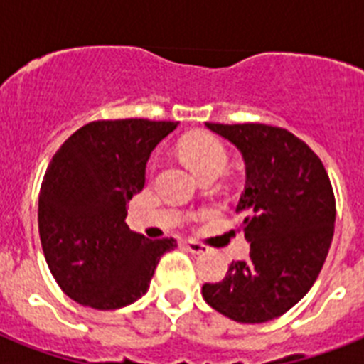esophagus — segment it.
<instances>
[{"label": "esophagus", "mask_w": 364, "mask_h": 364, "mask_svg": "<svg viewBox=\"0 0 364 364\" xmlns=\"http://www.w3.org/2000/svg\"><path fill=\"white\" fill-rule=\"evenodd\" d=\"M184 247L188 250V252H191L193 255H200V253L208 252V247H205L204 244L195 242V240H188V242H184Z\"/></svg>", "instance_id": "obj_1"}]
</instances>
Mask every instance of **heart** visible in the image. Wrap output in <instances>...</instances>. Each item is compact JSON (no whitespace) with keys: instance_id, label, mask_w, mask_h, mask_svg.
<instances>
[{"instance_id":"1","label":"heart","mask_w":364,"mask_h":364,"mask_svg":"<svg viewBox=\"0 0 364 364\" xmlns=\"http://www.w3.org/2000/svg\"><path fill=\"white\" fill-rule=\"evenodd\" d=\"M180 153L198 175L208 171H224L228 164V153L224 146L210 134L186 138L180 146Z\"/></svg>"}]
</instances>
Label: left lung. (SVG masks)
Wrapping results in <instances>:
<instances>
[{
    "instance_id": "obj_1",
    "label": "left lung",
    "mask_w": 364,
    "mask_h": 364,
    "mask_svg": "<svg viewBox=\"0 0 364 364\" xmlns=\"http://www.w3.org/2000/svg\"><path fill=\"white\" fill-rule=\"evenodd\" d=\"M246 164L237 213L250 259L220 282L202 286L205 302L237 323H266L308 294L326 260L336 197L323 162L301 138L266 124H205Z\"/></svg>"
}]
</instances>
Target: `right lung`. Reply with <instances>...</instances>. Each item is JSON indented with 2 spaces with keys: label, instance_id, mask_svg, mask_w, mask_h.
Wrapping results in <instances>:
<instances>
[{
  "label": "right lung",
  "instance_id": "right-lung-1",
  "mask_svg": "<svg viewBox=\"0 0 364 364\" xmlns=\"http://www.w3.org/2000/svg\"><path fill=\"white\" fill-rule=\"evenodd\" d=\"M176 122L98 120L70 134L50 160L38 202L41 247L63 294L117 310L149 288L175 239L149 240L125 224L127 202L146 184V164Z\"/></svg>",
  "mask_w": 364,
  "mask_h": 364
}]
</instances>
